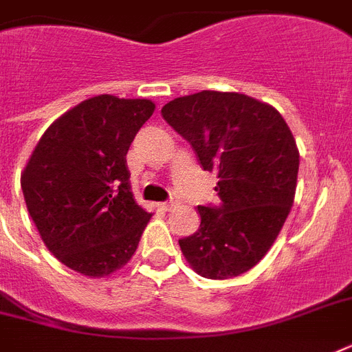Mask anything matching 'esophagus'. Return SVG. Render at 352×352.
<instances>
[{"mask_svg": "<svg viewBox=\"0 0 352 352\" xmlns=\"http://www.w3.org/2000/svg\"><path fill=\"white\" fill-rule=\"evenodd\" d=\"M175 206H177V201H173V199H171V201H166V203L159 204V208L166 210V212H170V210H173Z\"/></svg>", "mask_w": 352, "mask_h": 352, "instance_id": "34e87169", "label": "esophagus"}]
</instances>
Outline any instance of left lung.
Returning <instances> with one entry per match:
<instances>
[{
    "mask_svg": "<svg viewBox=\"0 0 352 352\" xmlns=\"http://www.w3.org/2000/svg\"><path fill=\"white\" fill-rule=\"evenodd\" d=\"M162 117L217 173L219 206H197L201 226L179 239L203 278L228 279L261 261L294 203L300 151L276 107L241 93L201 91L162 107Z\"/></svg>",
    "mask_w": 352,
    "mask_h": 352,
    "instance_id": "left-lung-1",
    "label": "left lung"
}]
</instances>
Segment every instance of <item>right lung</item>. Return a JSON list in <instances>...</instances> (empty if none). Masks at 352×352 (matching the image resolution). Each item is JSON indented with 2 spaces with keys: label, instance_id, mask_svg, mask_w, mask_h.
<instances>
[{
  "label": "right lung",
  "instance_id": "add662e5",
  "mask_svg": "<svg viewBox=\"0 0 352 352\" xmlns=\"http://www.w3.org/2000/svg\"><path fill=\"white\" fill-rule=\"evenodd\" d=\"M155 111L146 98L93 96L63 113L21 173L41 239L65 267L104 278L135 254L151 214L133 199L127 149Z\"/></svg>",
  "mask_w": 352,
  "mask_h": 352
}]
</instances>
